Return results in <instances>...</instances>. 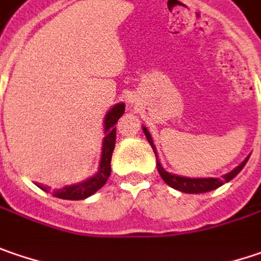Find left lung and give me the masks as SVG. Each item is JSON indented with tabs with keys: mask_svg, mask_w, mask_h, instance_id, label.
<instances>
[{
	"mask_svg": "<svg viewBox=\"0 0 261 261\" xmlns=\"http://www.w3.org/2000/svg\"><path fill=\"white\" fill-rule=\"evenodd\" d=\"M142 129H144V134H145V137H147V139H148L150 145L152 147V150H154V154H155V157H157V151H155L154 142H152V139H151L150 132L147 130V127H142ZM247 162H248V157H247V159H245V160H244L238 167H235L232 172H229L228 175H225L223 177L191 179V177H182V176L172 175V173H169V172H166V170H164L159 160H157V170H159V173H160V176H162V179H163L164 182H166L169 187L177 189V191H182V192H187V194H200V192L213 191V189L222 187L225 182H229L230 179H233L235 176L241 172L242 167L245 166Z\"/></svg>",
	"mask_w": 261,
	"mask_h": 261,
	"instance_id": "8db88e82",
	"label": "left lung"
}]
</instances>
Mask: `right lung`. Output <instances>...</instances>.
Instances as JSON below:
<instances>
[{
  "mask_svg": "<svg viewBox=\"0 0 261 261\" xmlns=\"http://www.w3.org/2000/svg\"><path fill=\"white\" fill-rule=\"evenodd\" d=\"M124 113V104H116L111 109L104 120V129H106V138L102 142V154H101V163H99V169L95 175L89 179H86L81 184L76 185H70V187H64L61 189H54L53 195L57 198H63V200H84L91 197L92 194H95L98 189L102 188L104 184L107 182L109 176L111 173V154L116 145V127L114 124L117 123V120L120 119V116ZM38 187L44 189L45 192H49V187H45L42 184H38Z\"/></svg>",
  "mask_w": 261,
  "mask_h": 261,
  "instance_id": "obj_1",
  "label": "right lung"
}]
</instances>
